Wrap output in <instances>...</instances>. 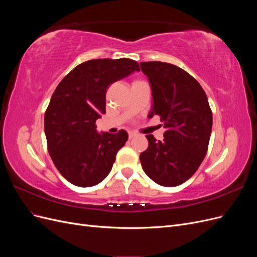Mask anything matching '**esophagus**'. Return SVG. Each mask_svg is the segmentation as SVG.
I'll return each instance as SVG.
<instances>
[{"label":"esophagus","instance_id":"1","mask_svg":"<svg viewBox=\"0 0 257 257\" xmlns=\"http://www.w3.org/2000/svg\"><path fill=\"white\" fill-rule=\"evenodd\" d=\"M136 135H137V134L134 133V132H130V133H128V138L132 139V138H134Z\"/></svg>","mask_w":257,"mask_h":257}]
</instances>
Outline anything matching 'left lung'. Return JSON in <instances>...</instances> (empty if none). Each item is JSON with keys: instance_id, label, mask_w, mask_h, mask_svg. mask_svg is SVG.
<instances>
[{"instance_id": "left-lung-1", "label": "left lung", "mask_w": 257, "mask_h": 257, "mask_svg": "<svg viewBox=\"0 0 257 257\" xmlns=\"http://www.w3.org/2000/svg\"><path fill=\"white\" fill-rule=\"evenodd\" d=\"M149 78L153 106L166 128L164 139L146 135L149 147L139 159L144 172L163 186H177L198 169L208 150L212 111L205 91L184 69L165 62L141 63Z\"/></svg>"}]
</instances>
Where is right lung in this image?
Here are the masks:
<instances>
[{
	"label": "right lung",
	"mask_w": 257,
	"mask_h": 257,
	"mask_svg": "<svg viewBox=\"0 0 257 257\" xmlns=\"http://www.w3.org/2000/svg\"><path fill=\"white\" fill-rule=\"evenodd\" d=\"M136 61L95 59L77 65L58 84L45 112V134L54 166L67 181L88 188L110 173L127 133L96 132V120L106 112L109 85L139 71Z\"/></svg>",
	"instance_id": "obj_1"
}]
</instances>
